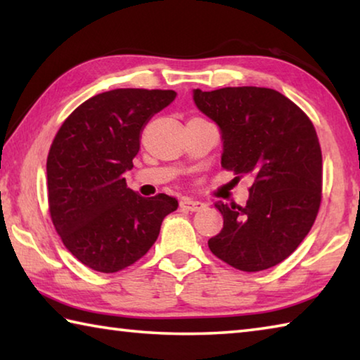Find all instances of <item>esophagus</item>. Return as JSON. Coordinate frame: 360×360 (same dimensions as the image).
<instances>
[{"instance_id": "esophagus-1", "label": "esophagus", "mask_w": 360, "mask_h": 360, "mask_svg": "<svg viewBox=\"0 0 360 360\" xmlns=\"http://www.w3.org/2000/svg\"><path fill=\"white\" fill-rule=\"evenodd\" d=\"M181 208L188 210V211H202L206 208V205L203 202H198V200L184 198L181 200Z\"/></svg>"}]
</instances>
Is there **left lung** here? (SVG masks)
I'll return each mask as SVG.
<instances>
[{
    "mask_svg": "<svg viewBox=\"0 0 360 360\" xmlns=\"http://www.w3.org/2000/svg\"><path fill=\"white\" fill-rule=\"evenodd\" d=\"M193 101L221 130V165L252 176L246 206L217 202L221 233L211 252L243 271L288 259L311 230L322 191L318 135L288 96L265 87L193 90Z\"/></svg>",
    "mask_w": 360,
    "mask_h": 360,
    "instance_id": "obj_1",
    "label": "left lung"
}]
</instances>
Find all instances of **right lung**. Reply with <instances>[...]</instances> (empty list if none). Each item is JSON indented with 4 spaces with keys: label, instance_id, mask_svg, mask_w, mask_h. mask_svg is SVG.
I'll return each instance as SVG.
<instances>
[{
    "label": "right lung",
    "instance_id": "add662e5",
    "mask_svg": "<svg viewBox=\"0 0 360 360\" xmlns=\"http://www.w3.org/2000/svg\"><path fill=\"white\" fill-rule=\"evenodd\" d=\"M174 90L115 89L95 95L60 127L47 157L49 211L66 249L101 273L124 270L154 245L178 210L165 193L144 198L127 187L146 124Z\"/></svg>",
    "mask_w": 360,
    "mask_h": 360
}]
</instances>
